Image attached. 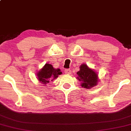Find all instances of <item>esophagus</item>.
I'll use <instances>...</instances> for the list:
<instances>
[{
	"label": "esophagus",
	"mask_w": 131,
	"mask_h": 131,
	"mask_svg": "<svg viewBox=\"0 0 131 131\" xmlns=\"http://www.w3.org/2000/svg\"><path fill=\"white\" fill-rule=\"evenodd\" d=\"M64 72H65L66 74H70L71 73V70H70V69H66Z\"/></svg>",
	"instance_id": "1"
}]
</instances>
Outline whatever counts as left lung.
<instances>
[{"mask_svg":"<svg viewBox=\"0 0 131 131\" xmlns=\"http://www.w3.org/2000/svg\"><path fill=\"white\" fill-rule=\"evenodd\" d=\"M77 74L78 75L77 79L81 81V86L85 89L93 88L99 81L98 74L96 71L89 67L86 64H81Z\"/></svg>","mask_w":131,"mask_h":131,"instance_id":"8db88e82","label":"left lung"}]
</instances>
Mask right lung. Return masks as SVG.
I'll list each match as a JSON object with an SVG mask.
<instances>
[{
  "label": "right lung",
  "instance_id": "1",
  "mask_svg": "<svg viewBox=\"0 0 131 131\" xmlns=\"http://www.w3.org/2000/svg\"><path fill=\"white\" fill-rule=\"evenodd\" d=\"M61 74L60 69H55L51 64L47 63L37 73V79L41 84L47 85V83L57 79Z\"/></svg>",
  "mask_w": 131,
  "mask_h": 131
}]
</instances>
